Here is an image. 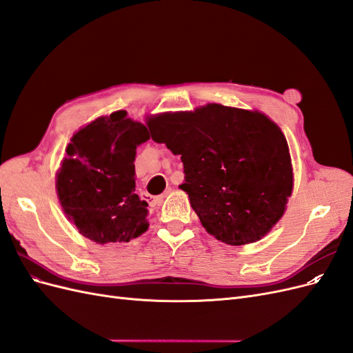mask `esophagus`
I'll return each instance as SVG.
<instances>
[{"label":"esophagus","instance_id":"obj_1","mask_svg":"<svg viewBox=\"0 0 353 353\" xmlns=\"http://www.w3.org/2000/svg\"><path fill=\"white\" fill-rule=\"evenodd\" d=\"M169 193H172V188H166L165 193H163L162 196H157V197H152V196H150V197H152V199H150V203H152V205H160V203L163 201V199H165Z\"/></svg>","mask_w":353,"mask_h":353}]
</instances>
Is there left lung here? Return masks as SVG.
Wrapping results in <instances>:
<instances>
[{
  "label": "left lung",
  "mask_w": 353,
  "mask_h": 353,
  "mask_svg": "<svg viewBox=\"0 0 353 353\" xmlns=\"http://www.w3.org/2000/svg\"><path fill=\"white\" fill-rule=\"evenodd\" d=\"M153 141L181 154L179 188L210 236L230 245L259 241L279 222L294 175L280 126L259 110L218 103L147 116Z\"/></svg>",
  "instance_id": "left-lung-1"
}]
</instances>
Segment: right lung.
<instances>
[{"mask_svg":"<svg viewBox=\"0 0 353 353\" xmlns=\"http://www.w3.org/2000/svg\"><path fill=\"white\" fill-rule=\"evenodd\" d=\"M150 134L125 110L82 126L66 145L56 191L66 218L97 244L128 243L148 230L147 201L135 193L137 147Z\"/></svg>","mask_w":353,"mask_h":353,"instance_id":"add662e5","label":"right lung"}]
</instances>
